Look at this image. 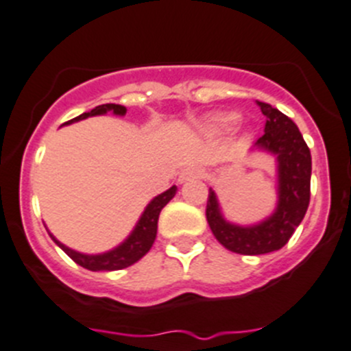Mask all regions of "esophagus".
Masks as SVG:
<instances>
[{
    "instance_id": "obj_1",
    "label": "esophagus",
    "mask_w": 351,
    "mask_h": 351,
    "mask_svg": "<svg viewBox=\"0 0 351 351\" xmlns=\"http://www.w3.org/2000/svg\"><path fill=\"white\" fill-rule=\"evenodd\" d=\"M202 176V169L199 166H186V168L182 169L178 176V182L183 183L186 180H192V178H201Z\"/></svg>"
}]
</instances>
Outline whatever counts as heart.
I'll list each match as a JSON object with an SVG mask.
<instances>
[{
    "label": "heart",
    "mask_w": 351,
    "mask_h": 351,
    "mask_svg": "<svg viewBox=\"0 0 351 351\" xmlns=\"http://www.w3.org/2000/svg\"><path fill=\"white\" fill-rule=\"evenodd\" d=\"M237 123V116L235 114H216L211 117V124L220 130H227V128L234 126Z\"/></svg>",
    "instance_id": "heart-1"
}]
</instances>
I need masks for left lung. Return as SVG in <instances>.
I'll list each match as a JSON object with an SVG mask.
<instances>
[{
  "label": "left lung",
  "mask_w": 351,
  "mask_h": 351,
  "mask_svg": "<svg viewBox=\"0 0 351 351\" xmlns=\"http://www.w3.org/2000/svg\"><path fill=\"white\" fill-rule=\"evenodd\" d=\"M258 106L267 123L254 149L271 154L277 160V208L260 223L237 225L225 220L213 189L206 206L216 241L232 253L247 256L271 253L287 244L308 209L312 178V156L296 124L270 104L258 101Z\"/></svg>",
  "instance_id": "8db88e82"
}]
</instances>
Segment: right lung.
<instances>
[{
  "label": "right lung",
  "instance_id": "right-lung-1",
  "mask_svg": "<svg viewBox=\"0 0 351 351\" xmlns=\"http://www.w3.org/2000/svg\"><path fill=\"white\" fill-rule=\"evenodd\" d=\"M107 112H112L114 116H124L126 114V107L119 106V104H104V106H98L95 109H91L90 112H83L81 116L74 117V119L67 121L65 124L77 123V121H83L86 117L93 116H104ZM176 194V186L173 185L171 189H168L166 192L159 194L157 197H154L152 201L147 204L145 211L142 213L140 220L136 221L135 228L131 230V234L121 242L119 245H116L114 250L107 251V253L100 254H84L80 251H74L71 247H67L65 244H62L60 241L53 237V234H50V237L53 239L55 244L67 254L69 258L76 261L77 265H81L83 268H88L91 271H112V270H121V268H126L130 265L136 263L140 258L145 256L147 253L152 247L154 241H156L157 235V220H159L160 209L165 208Z\"/></svg>",
  "mask_w": 351,
  "mask_h": 351
}]
</instances>
